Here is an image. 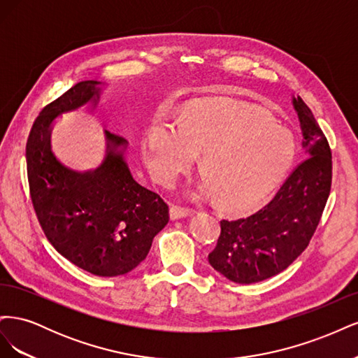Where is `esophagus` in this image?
Returning a JSON list of instances; mask_svg holds the SVG:
<instances>
[{"label":"esophagus","mask_w":358,"mask_h":358,"mask_svg":"<svg viewBox=\"0 0 358 358\" xmlns=\"http://www.w3.org/2000/svg\"><path fill=\"white\" fill-rule=\"evenodd\" d=\"M191 213H192L191 209L180 208V206H176V204H171V206H170V218H171L173 221L187 218V216H189Z\"/></svg>","instance_id":"34e87169"}]
</instances>
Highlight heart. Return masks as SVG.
<instances>
[{
    "mask_svg": "<svg viewBox=\"0 0 358 358\" xmlns=\"http://www.w3.org/2000/svg\"><path fill=\"white\" fill-rule=\"evenodd\" d=\"M199 152L206 173L189 196L218 197L222 208L241 212L252 208L282 178L294 157V143L268 115L215 99L192 104L185 122L157 119L143 138L148 166L166 185Z\"/></svg>",
    "mask_w": 358,
    "mask_h": 358,
    "instance_id": "obj_1",
    "label": "heart"
}]
</instances>
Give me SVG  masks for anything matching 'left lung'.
Segmentation results:
<instances>
[{"mask_svg":"<svg viewBox=\"0 0 358 358\" xmlns=\"http://www.w3.org/2000/svg\"><path fill=\"white\" fill-rule=\"evenodd\" d=\"M301 128L303 159L276 196L257 213L221 221L210 266L236 284H254L285 270L315 233L331 188V152L309 107L292 96Z\"/></svg>","mask_w":358,"mask_h":358,"instance_id":"8db88e82","label":"left lung"}]
</instances>
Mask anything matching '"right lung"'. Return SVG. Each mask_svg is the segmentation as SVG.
Masks as SVG:
<instances>
[{"mask_svg":"<svg viewBox=\"0 0 358 358\" xmlns=\"http://www.w3.org/2000/svg\"><path fill=\"white\" fill-rule=\"evenodd\" d=\"M103 82L76 83L40 112L27 142L29 192L48 241L69 262L96 276H121L146 258L169 222V206L137 183L125 159L128 142L104 129L106 155L90 171L66 167L52 152L53 122L100 101Z\"/></svg>","mask_w":358,"mask_h":358,"instance_id":"right-lung-1","label":"right lung"}]
</instances>
